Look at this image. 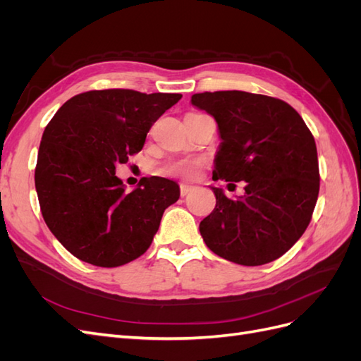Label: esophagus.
Here are the masks:
<instances>
[{"label": "esophagus", "instance_id": "obj_1", "mask_svg": "<svg viewBox=\"0 0 361 361\" xmlns=\"http://www.w3.org/2000/svg\"><path fill=\"white\" fill-rule=\"evenodd\" d=\"M191 191H192V187H191V185L180 183V195H182V197H185V195H188Z\"/></svg>", "mask_w": 361, "mask_h": 361}]
</instances>
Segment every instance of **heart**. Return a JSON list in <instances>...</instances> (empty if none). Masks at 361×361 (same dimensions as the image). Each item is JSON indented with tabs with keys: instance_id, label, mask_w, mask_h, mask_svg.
<instances>
[{
	"instance_id": "1",
	"label": "heart",
	"mask_w": 361,
	"mask_h": 361,
	"mask_svg": "<svg viewBox=\"0 0 361 361\" xmlns=\"http://www.w3.org/2000/svg\"><path fill=\"white\" fill-rule=\"evenodd\" d=\"M200 170V161L195 158H179L171 159L158 169L159 174L170 178H179L185 180H191L197 178Z\"/></svg>"
}]
</instances>
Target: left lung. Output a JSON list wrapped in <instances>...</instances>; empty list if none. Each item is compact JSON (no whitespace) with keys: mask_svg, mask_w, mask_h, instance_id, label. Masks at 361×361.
I'll list each match as a JSON object with an SVG mask.
<instances>
[{"mask_svg":"<svg viewBox=\"0 0 361 361\" xmlns=\"http://www.w3.org/2000/svg\"><path fill=\"white\" fill-rule=\"evenodd\" d=\"M191 104L211 114L221 143L212 179L245 180V194L228 199L212 187L214 211L203 218L204 244L245 267L283 256L305 232L319 194L314 138L285 101L239 90L204 92Z\"/></svg>","mask_w":361,"mask_h":361,"instance_id":"8db88e82","label":"left lung"}]
</instances>
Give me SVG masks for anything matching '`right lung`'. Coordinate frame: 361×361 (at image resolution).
<instances>
[{
	"label": "right lung",
	"instance_id": "1",
	"mask_svg": "<svg viewBox=\"0 0 361 361\" xmlns=\"http://www.w3.org/2000/svg\"><path fill=\"white\" fill-rule=\"evenodd\" d=\"M179 93L92 90L64 102L43 130L35 171L40 211L52 235L87 264L114 268L140 257L158 232L179 185L143 178L126 191L116 166L143 149L146 135Z\"/></svg>",
	"mask_w": 361,
	"mask_h": 361
}]
</instances>
